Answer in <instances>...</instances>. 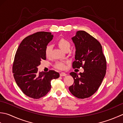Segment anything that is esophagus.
<instances>
[{
  "mask_svg": "<svg viewBox=\"0 0 123 123\" xmlns=\"http://www.w3.org/2000/svg\"><path fill=\"white\" fill-rule=\"evenodd\" d=\"M67 74L65 73H64V72H61V73H60V76H65Z\"/></svg>",
  "mask_w": 123,
  "mask_h": 123,
  "instance_id": "1",
  "label": "esophagus"
}]
</instances>
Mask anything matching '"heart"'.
I'll use <instances>...</instances> for the list:
<instances>
[{
  "mask_svg": "<svg viewBox=\"0 0 123 123\" xmlns=\"http://www.w3.org/2000/svg\"><path fill=\"white\" fill-rule=\"evenodd\" d=\"M57 44L60 48L62 50L65 51L67 49H69L71 43L69 41L64 37H62L57 42ZM51 54V47L50 45H48L45 49V55L47 57H50ZM67 62H57L54 64V67L55 68L59 69H64L66 68V64Z\"/></svg>",
  "mask_w": 123,
  "mask_h": 123,
  "instance_id": "obj_1",
  "label": "heart"
}]
</instances>
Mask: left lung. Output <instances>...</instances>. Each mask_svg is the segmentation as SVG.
Returning a JSON list of instances; mask_svg holds the SVG:
<instances>
[{"instance_id":"left-lung-1","label":"left lung","mask_w":123,"mask_h":123,"mask_svg":"<svg viewBox=\"0 0 123 123\" xmlns=\"http://www.w3.org/2000/svg\"><path fill=\"white\" fill-rule=\"evenodd\" d=\"M75 45L73 68H84L83 73L71 72L74 83L69 90L74 96L84 99L92 96L101 85L106 75L107 62L100 42L84 31L77 32L72 37Z\"/></svg>"}]
</instances>
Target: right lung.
<instances>
[{"label":"right lung","instance_id":"right-lung-1","mask_svg":"<svg viewBox=\"0 0 123 123\" xmlns=\"http://www.w3.org/2000/svg\"><path fill=\"white\" fill-rule=\"evenodd\" d=\"M50 32H37L24 38L17 49L12 64V73L16 83L23 93L39 99L48 93L51 80L59 77L53 70L38 72L37 66L46 60L45 49L52 39Z\"/></svg>","mask_w":123,"mask_h":123}]
</instances>
